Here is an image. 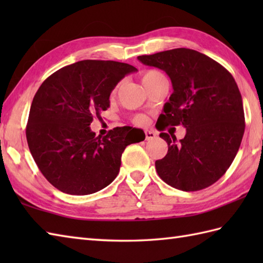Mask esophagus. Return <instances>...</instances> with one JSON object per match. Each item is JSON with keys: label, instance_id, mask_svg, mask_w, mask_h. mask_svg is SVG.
I'll return each mask as SVG.
<instances>
[{"label": "esophagus", "instance_id": "34e87169", "mask_svg": "<svg viewBox=\"0 0 263 263\" xmlns=\"http://www.w3.org/2000/svg\"><path fill=\"white\" fill-rule=\"evenodd\" d=\"M144 133H146V140H153V139H155L156 136H157L154 131H149V130H146Z\"/></svg>", "mask_w": 263, "mask_h": 263}]
</instances>
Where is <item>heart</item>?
<instances>
[{
  "instance_id": "1",
  "label": "heart",
  "mask_w": 263,
  "mask_h": 263,
  "mask_svg": "<svg viewBox=\"0 0 263 263\" xmlns=\"http://www.w3.org/2000/svg\"><path fill=\"white\" fill-rule=\"evenodd\" d=\"M161 78H164V76L161 74L160 72L156 71V70H149V71L144 72V73L141 76V82H142L143 86H147V85H149L150 82L161 79ZM115 92H116V89H114L113 92H111V95H115ZM137 122H143V119H142V117H138Z\"/></svg>"
}]
</instances>
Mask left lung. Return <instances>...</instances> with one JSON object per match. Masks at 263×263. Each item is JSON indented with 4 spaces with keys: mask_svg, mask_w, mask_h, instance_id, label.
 <instances>
[{
    "mask_svg": "<svg viewBox=\"0 0 263 263\" xmlns=\"http://www.w3.org/2000/svg\"><path fill=\"white\" fill-rule=\"evenodd\" d=\"M144 65L166 72L173 93L158 117V130L183 125L185 137L160 133L168 144L156 171L168 185L199 191L225 174L241 146L245 128L241 92L233 76L206 55L190 48H175L141 55Z\"/></svg>",
    "mask_w": 263,
    "mask_h": 263,
    "instance_id": "8db88e82",
    "label": "left lung"
}]
</instances>
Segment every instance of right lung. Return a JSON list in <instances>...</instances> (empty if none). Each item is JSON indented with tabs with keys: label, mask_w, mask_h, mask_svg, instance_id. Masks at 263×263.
<instances>
[{
	"label": "right lung",
	"mask_w": 263,
	"mask_h": 263,
	"mask_svg": "<svg viewBox=\"0 0 263 263\" xmlns=\"http://www.w3.org/2000/svg\"><path fill=\"white\" fill-rule=\"evenodd\" d=\"M138 70L115 61L85 60L54 72L32 99L26 137L32 158L60 191L86 195L106 187L120 172L126 146L135 139L130 126L105 137L91 131L93 117L109 107V96L126 74Z\"/></svg>",
	"instance_id": "right-lung-1"
}]
</instances>
